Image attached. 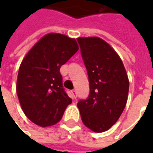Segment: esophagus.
<instances>
[{"label":"esophagus","instance_id":"esophagus-1","mask_svg":"<svg viewBox=\"0 0 153 153\" xmlns=\"http://www.w3.org/2000/svg\"><path fill=\"white\" fill-rule=\"evenodd\" d=\"M71 94H72V97H73V98H76L77 94L75 90H72V91H71Z\"/></svg>","mask_w":153,"mask_h":153}]
</instances>
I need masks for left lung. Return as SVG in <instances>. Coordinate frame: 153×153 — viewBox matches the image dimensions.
<instances>
[{"label": "left lung", "mask_w": 153, "mask_h": 153, "mask_svg": "<svg viewBox=\"0 0 153 153\" xmlns=\"http://www.w3.org/2000/svg\"><path fill=\"white\" fill-rule=\"evenodd\" d=\"M90 93L77 104L83 125L92 131L108 130L119 120L128 99V75L120 57L97 37L78 38Z\"/></svg>", "instance_id": "1"}]
</instances>
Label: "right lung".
<instances>
[{
	"label": "right lung",
	"mask_w": 153,
	"mask_h": 153,
	"mask_svg": "<svg viewBox=\"0 0 153 153\" xmlns=\"http://www.w3.org/2000/svg\"><path fill=\"white\" fill-rule=\"evenodd\" d=\"M78 50L75 38L51 33L37 42L22 60L16 92L23 111L35 125H56L72 102L64 90L60 69Z\"/></svg>",
	"instance_id": "1"
}]
</instances>
